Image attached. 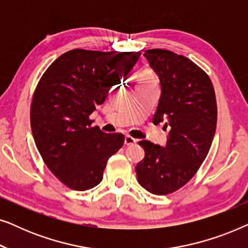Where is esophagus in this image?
Instances as JSON below:
<instances>
[{"label":"esophagus","instance_id":"1","mask_svg":"<svg viewBox=\"0 0 248 248\" xmlns=\"http://www.w3.org/2000/svg\"><path fill=\"white\" fill-rule=\"evenodd\" d=\"M137 139H134V138H132V137H130V135H126V137H125V144L126 145H131V144H134V143H137Z\"/></svg>","mask_w":248,"mask_h":248}]
</instances>
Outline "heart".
Segmentation results:
<instances>
[{
  "label": "heart",
  "mask_w": 248,
  "mask_h": 248,
  "mask_svg": "<svg viewBox=\"0 0 248 248\" xmlns=\"http://www.w3.org/2000/svg\"><path fill=\"white\" fill-rule=\"evenodd\" d=\"M140 84H150V83H155V79L154 74L150 72H143L141 73L140 76Z\"/></svg>",
  "instance_id": "1"
}]
</instances>
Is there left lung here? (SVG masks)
<instances>
[{
    "label": "left lung",
    "instance_id": "1",
    "mask_svg": "<svg viewBox=\"0 0 248 248\" xmlns=\"http://www.w3.org/2000/svg\"><path fill=\"white\" fill-rule=\"evenodd\" d=\"M144 56L161 87L152 122H164L169 133L165 147L139 142L145 155L135 171L142 187L166 195L184 186L209 154L217 127L216 94L208 74L187 57L166 49H148Z\"/></svg>",
    "mask_w": 248,
    "mask_h": 248
}]
</instances>
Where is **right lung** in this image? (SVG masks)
Masks as SVG:
<instances>
[{"mask_svg": "<svg viewBox=\"0 0 248 248\" xmlns=\"http://www.w3.org/2000/svg\"><path fill=\"white\" fill-rule=\"evenodd\" d=\"M140 52L72 49L50 64L33 93L30 124L47 167L64 185L86 191L103 181L124 135L91 126L89 116L138 62Z\"/></svg>", "mask_w": 248, "mask_h": 248, "instance_id": "add662e5", "label": "right lung"}]
</instances>
